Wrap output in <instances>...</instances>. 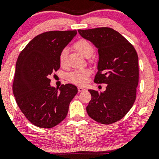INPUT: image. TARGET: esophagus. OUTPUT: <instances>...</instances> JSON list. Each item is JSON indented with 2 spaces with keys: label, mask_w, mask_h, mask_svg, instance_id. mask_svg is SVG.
<instances>
[{
  "label": "esophagus",
  "mask_w": 159,
  "mask_h": 159,
  "mask_svg": "<svg viewBox=\"0 0 159 159\" xmlns=\"http://www.w3.org/2000/svg\"><path fill=\"white\" fill-rule=\"evenodd\" d=\"M84 90H86V89H85L84 87L78 86V91L79 92H83V91H84Z\"/></svg>",
  "instance_id": "esophagus-1"
}]
</instances>
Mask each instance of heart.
<instances>
[{
    "label": "heart",
    "instance_id": "1",
    "mask_svg": "<svg viewBox=\"0 0 159 159\" xmlns=\"http://www.w3.org/2000/svg\"><path fill=\"white\" fill-rule=\"evenodd\" d=\"M73 48L80 53L83 57L89 58L93 54L94 47L93 44L86 39H80L75 42L73 45ZM66 61H67V50L64 48L61 50L59 54V62L62 67L66 66ZM90 70L88 69L76 70L68 74V80L71 83L78 85H83L86 83L87 78L89 76Z\"/></svg>",
    "mask_w": 159,
    "mask_h": 159
}]
</instances>
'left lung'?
<instances>
[{
	"mask_svg": "<svg viewBox=\"0 0 159 159\" xmlns=\"http://www.w3.org/2000/svg\"><path fill=\"white\" fill-rule=\"evenodd\" d=\"M78 32L98 48V72L94 82L107 84L104 92L89 89L92 98L86 111L100 124H113L127 114L136 100L139 83L137 53L127 39L111 28Z\"/></svg>",
	"mask_w": 159,
	"mask_h": 159,
	"instance_id": "8db88e82",
	"label": "left lung"
}]
</instances>
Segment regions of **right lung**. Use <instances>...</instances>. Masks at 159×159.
Masks as SVG:
<instances>
[{
	"label": "right lung",
	"instance_id": "right-lung-1",
	"mask_svg": "<svg viewBox=\"0 0 159 159\" xmlns=\"http://www.w3.org/2000/svg\"><path fill=\"white\" fill-rule=\"evenodd\" d=\"M50 31L37 35L20 52L16 64L13 93L19 107L32 124L52 128L66 117L78 90L73 84L51 86L49 76L60 68L59 54L76 35Z\"/></svg>",
	"mask_w": 159,
	"mask_h": 159
}]
</instances>
